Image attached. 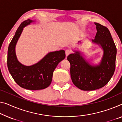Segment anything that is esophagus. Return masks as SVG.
I'll list each match as a JSON object with an SVG mask.
<instances>
[{
	"instance_id": "34e87169",
	"label": "esophagus",
	"mask_w": 122,
	"mask_h": 122,
	"mask_svg": "<svg viewBox=\"0 0 122 122\" xmlns=\"http://www.w3.org/2000/svg\"><path fill=\"white\" fill-rule=\"evenodd\" d=\"M70 53H71V52L69 50H66V51H65V55H66V57H67V56H69V55H70Z\"/></svg>"
}]
</instances>
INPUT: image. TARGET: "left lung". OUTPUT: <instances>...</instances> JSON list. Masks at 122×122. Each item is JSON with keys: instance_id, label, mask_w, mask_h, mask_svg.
Wrapping results in <instances>:
<instances>
[{"instance_id": "1", "label": "left lung", "mask_w": 122, "mask_h": 122, "mask_svg": "<svg viewBox=\"0 0 122 122\" xmlns=\"http://www.w3.org/2000/svg\"><path fill=\"white\" fill-rule=\"evenodd\" d=\"M95 24L97 32L92 41L100 45L104 50L100 64L92 66L78 51L67 57L70 63L73 83L83 91H93L103 87L109 82L115 70L117 48L111 33L105 26L98 23Z\"/></svg>"}]
</instances>
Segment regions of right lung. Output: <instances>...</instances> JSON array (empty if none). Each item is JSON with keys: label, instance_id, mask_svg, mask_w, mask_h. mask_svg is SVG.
<instances>
[{"label": "right lung", "instance_id": "1", "mask_svg": "<svg viewBox=\"0 0 122 122\" xmlns=\"http://www.w3.org/2000/svg\"><path fill=\"white\" fill-rule=\"evenodd\" d=\"M33 22L23 21L17 29L7 51V64L15 81L20 87L29 90H40L48 87L51 83L53 72L60 61L65 58L64 50L50 52L42 60L31 66H24L17 59L15 46L23 28Z\"/></svg>", "mask_w": 122, "mask_h": 122}]
</instances>
